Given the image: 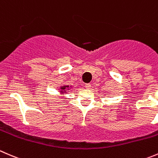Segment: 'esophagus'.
<instances>
[{
  "label": "esophagus",
  "mask_w": 158,
  "mask_h": 158,
  "mask_svg": "<svg viewBox=\"0 0 158 158\" xmlns=\"http://www.w3.org/2000/svg\"><path fill=\"white\" fill-rule=\"evenodd\" d=\"M90 87H91V85H90V84H85V87L87 89H90Z\"/></svg>",
  "instance_id": "esophagus-1"
}]
</instances>
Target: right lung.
I'll return each mask as SVG.
<instances>
[{
  "label": "right lung",
  "instance_id": "1",
  "mask_svg": "<svg viewBox=\"0 0 158 158\" xmlns=\"http://www.w3.org/2000/svg\"><path fill=\"white\" fill-rule=\"evenodd\" d=\"M68 87H69V86H63V87H60V89L62 90H60V91H61L62 93H64V92L67 91L66 89L68 88Z\"/></svg>",
  "mask_w": 158,
  "mask_h": 158
}]
</instances>
